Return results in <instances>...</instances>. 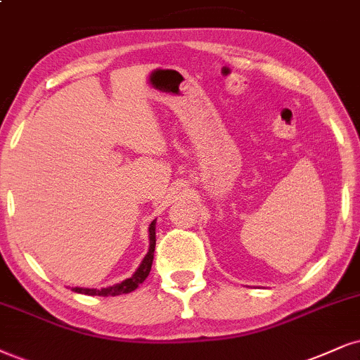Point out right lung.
Returning a JSON list of instances; mask_svg holds the SVG:
<instances>
[{"instance_id": "add662e5", "label": "right lung", "mask_w": 360, "mask_h": 360, "mask_svg": "<svg viewBox=\"0 0 360 360\" xmlns=\"http://www.w3.org/2000/svg\"><path fill=\"white\" fill-rule=\"evenodd\" d=\"M155 224L157 221H152L148 227V238H150V247L146 255L141 260V264L139 265V269L135 270V274L131 275L130 278L127 281L115 283L112 287L106 288H83V287H73V292H78V294H85V295H101V297H115V295H122V294H130V292L135 290L136 287L140 285L141 282L148 277L150 270H152V264H153V252H155Z\"/></svg>"}]
</instances>
